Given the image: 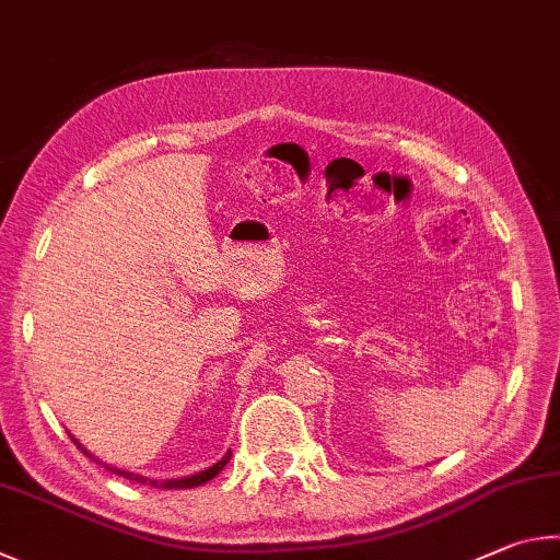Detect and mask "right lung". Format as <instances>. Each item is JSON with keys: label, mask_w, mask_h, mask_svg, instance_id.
Wrapping results in <instances>:
<instances>
[{"label": "right lung", "mask_w": 560, "mask_h": 560, "mask_svg": "<svg viewBox=\"0 0 560 560\" xmlns=\"http://www.w3.org/2000/svg\"><path fill=\"white\" fill-rule=\"evenodd\" d=\"M73 443H78V440H73ZM81 447V445H78ZM83 453L93 459V455L88 453L85 447H81ZM229 459H231V453H225L223 455V459H219V463H215L213 467H209V469H203V472H196V475H191V477H184V479H166V482H160V479H147V477H142V475H132V472H122V469H115V467H107L105 465V469H110L113 475H120V477H125V479H132V482H142V485H152V487H156V489H191V487H199V485H206L209 482V479H213L215 475L221 472V469L229 465Z\"/></svg>", "instance_id": "obj_1"}]
</instances>
